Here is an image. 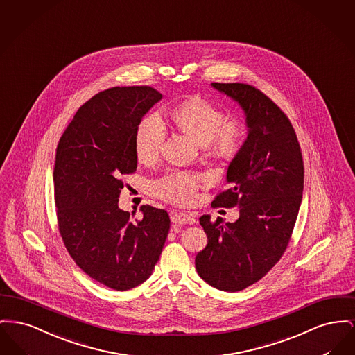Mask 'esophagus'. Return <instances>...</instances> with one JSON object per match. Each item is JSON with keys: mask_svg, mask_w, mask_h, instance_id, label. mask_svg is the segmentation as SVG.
<instances>
[{"mask_svg": "<svg viewBox=\"0 0 355 355\" xmlns=\"http://www.w3.org/2000/svg\"><path fill=\"white\" fill-rule=\"evenodd\" d=\"M171 222L175 224H193L195 218L186 212H175L171 215Z\"/></svg>", "mask_w": 355, "mask_h": 355, "instance_id": "obj_1", "label": "esophagus"}]
</instances>
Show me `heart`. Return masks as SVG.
<instances>
[{
	"mask_svg": "<svg viewBox=\"0 0 355 355\" xmlns=\"http://www.w3.org/2000/svg\"><path fill=\"white\" fill-rule=\"evenodd\" d=\"M171 119L175 125L199 146L207 155L219 160H234L243 150L247 132L238 119H227V114L202 97H192L176 107ZM166 141V125L155 114L144 117L135 133V152L139 162L155 163ZM207 178L198 172H172L153 184L157 196L175 205H191L196 199V191L207 183Z\"/></svg>",
	"mask_w": 355,
	"mask_h": 355,
	"instance_id": "heart-1",
	"label": "heart"
}]
</instances>
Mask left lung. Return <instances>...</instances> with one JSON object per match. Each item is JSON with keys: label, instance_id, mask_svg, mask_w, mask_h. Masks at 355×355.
<instances>
[{"label": "left lung", "instance_id": "1", "mask_svg": "<svg viewBox=\"0 0 355 355\" xmlns=\"http://www.w3.org/2000/svg\"><path fill=\"white\" fill-rule=\"evenodd\" d=\"M239 103L247 139L230 163V187L212 207H239V218L224 223L199 220L208 243L196 258L198 274L222 291H241L261 280L286 251L303 193V159L298 137L279 107L259 89L242 83H212Z\"/></svg>", "mask_w": 355, "mask_h": 355}]
</instances>
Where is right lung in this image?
<instances>
[{"label":"right lung","mask_w":355,"mask_h":355,"mask_svg":"<svg viewBox=\"0 0 355 355\" xmlns=\"http://www.w3.org/2000/svg\"><path fill=\"white\" fill-rule=\"evenodd\" d=\"M163 94L147 85L94 94L60 137L53 171L57 223L69 255L92 279L117 291L150 278L169 231L166 209L119 208L123 176L137 168L135 133Z\"/></svg>","instance_id":"obj_1"}]
</instances>
